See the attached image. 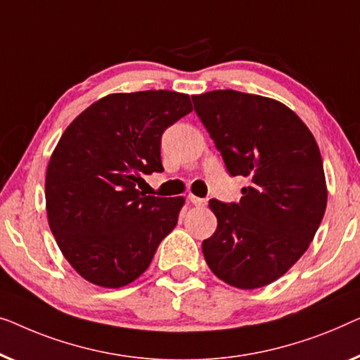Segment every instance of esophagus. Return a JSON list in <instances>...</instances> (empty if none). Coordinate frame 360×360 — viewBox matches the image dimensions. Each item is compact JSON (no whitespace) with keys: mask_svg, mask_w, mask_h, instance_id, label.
Masks as SVG:
<instances>
[{"mask_svg":"<svg viewBox=\"0 0 360 360\" xmlns=\"http://www.w3.org/2000/svg\"><path fill=\"white\" fill-rule=\"evenodd\" d=\"M189 200H191V204L195 205V207H204L207 204L205 199H200V197H195V195H192V194L189 195Z\"/></svg>","mask_w":360,"mask_h":360,"instance_id":"obj_1","label":"esophagus"}]
</instances>
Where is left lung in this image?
<instances>
[{
  "label": "left lung",
  "instance_id": "obj_1",
  "mask_svg": "<svg viewBox=\"0 0 360 360\" xmlns=\"http://www.w3.org/2000/svg\"><path fill=\"white\" fill-rule=\"evenodd\" d=\"M231 176H245L238 204L212 199L217 230L202 243L210 271L252 290L282 277L308 250L326 210L315 136L279 101L233 89L192 98Z\"/></svg>",
  "mask_w": 360,
  "mask_h": 360
}]
</instances>
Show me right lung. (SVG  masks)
Listing matches in <instances>:
<instances>
[{"instance_id":"add662e5","label":"right lung","mask_w":360,"mask_h":360,"mask_svg":"<svg viewBox=\"0 0 360 360\" xmlns=\"http://www.w3.org/2000/svg\"><path fill=\"white\" fill-rule=\"evenodd\" d=\"M192 110L189 94H108L60 136L45 176V209L55 241L78 274L119 288L143 274L178 224L184 197L143 195L141 173L163 171L161 135Z\"/></svg>"}]
</instances>
